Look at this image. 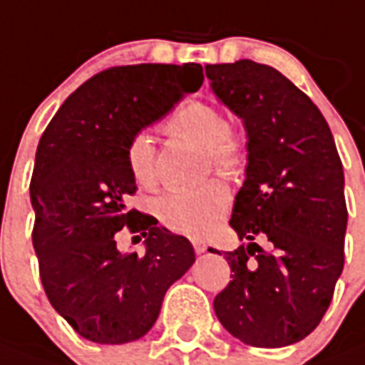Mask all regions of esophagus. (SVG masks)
<instances>
[{
    "label": "esophagus",
    "instance_id": "esophagus-1",
    "mask_svg": "<svg viewBox=\"0 0 365 365\" xmlns=\"http://www.w3.org/2000/svg\"><path fill=\"white\" fill-rule=\"evenodd\" d=\"M191 243H193V249L197 255H202V252H207L208 250V243L207 241H202V239H193Z\"/></svg>",
    "mask_w": 365,
    "mask_h": 365
}]
</instances>
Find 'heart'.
Instances as JSON below:
<instances>
[{
	"label": "heart",
	"mask_w": 365,
	"mask_h": 365,
	"mask_svg": "<svg viewBox=\"0 0 365 365\" xmlns=\"http://www.w3.org/2000/svg\"><path fill=\"white\" fill-rule=\"evenodd\" d=\"M166 132L205 147L210 163L222 176L237 178L243 172L247 163L243 138L224 120V115L212 103L191 99L180 105L166 122ZM126 163L138 185L145 189L157 185V157L149 135H133L128 143ZM230 199L226 183L210 180L197 187L178 189L160 197L157 216L172 232L189 237H205L218 226L230 207Z\"/></svg>",
	"instance_id": "obj_1"
}]
</instances>
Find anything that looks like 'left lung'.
Wrapping results in <instances>:
<instances>
[{"mask_svg": "<svg viewBox=\"0 0 365 365\" xmlns=\"http://www.w3.org/2000/svg\"><path fill=\"white\" fill-rule=\"evenodd\" d=\"M205 71L243 120L249 151L230 220L249 245L226 252L233 275L214 312L250 346L299 343L327 312L344 266L343 163L319 108L279 71L249 59Z\"/></svg>", "mask_w": 365, "mask_h": 365, "instance_id": "8db88e82", "label": "left lung"}]
</instances>
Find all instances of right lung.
Listing matches in <instances>:
<instances>
[{"instance_id": "add662e5", "label": "right lung", "mask_w": 365, "mask_h": 365, "mask_svg": "<svg viewBox=\"0 0 365 365\" xmlns=\"http://www.w3.org/2000/svg\"><path fill=\"white\" fill-rule=\"evenodd\" d=\"M202 80L197 63L107 68L68 96L38 143L30 201L41 285L53 308L88 341L143 337L168 287L195 262L187 239L128 208L138 185L126 149ZM122 229L146 237L145 255L118 250Z\"/></svg>"}]
</instances>
